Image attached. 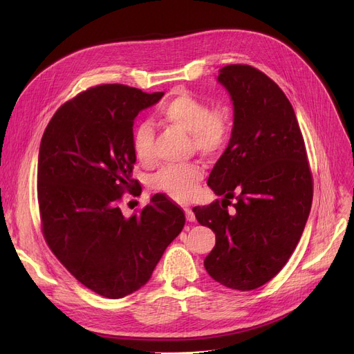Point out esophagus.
Listing matches in <instances>:
<instances>
[{
  "label": "esophagus",
  "mask_w": 354,
  "mask_h": 354,
  "mask_svg": "<svg viewBox=\"0 0 354 354\" xmlns=\"http://www.w3.org/2000/svg\"><path fill=\"white\" fill-rule=\"evenodd\" d=\"M185 215H187V219H188L189 222L195 221V214H194V211H192L189 207H185Z\"/></svg>",
  "instance_id": "esophagus-1"
}]
</instances>
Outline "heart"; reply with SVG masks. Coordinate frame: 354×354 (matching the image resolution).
Masks as SVG:
<instances>
[{
	"instance_id": "heart-1",
	"label": "heart",
	"mask_w": 354,
	"mask_h": 354,
	"mask_svg": "<svg viewBox=\"0 0 354 354\" xmlns=\"http://www.w3.org/2000/svg\"><path fill=\"white\" fill-rule=\"evenodd\" d=\"M158 116L191 136V146L203 156H216L227 147L232 132V115L227 106H215L188 91H182L165 102ZM155 129L149 123H139L132 132L130 145L138 160L152 163L155 159ZM203 178L202 167L195 163L166 165L149 178V187L169 195L176 201H189L195 196Z\"/></svg>"
}]
</instances>
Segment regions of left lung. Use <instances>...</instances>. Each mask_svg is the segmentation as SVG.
I'll return each instance as SVG.
<instances>
[{
	"label": "left lung",
	"instance_id": "1",
	"mask_svg": "<svg viewBox=\"0 0 354 354\" xmlns=\"http://www.w3.org/2000/svg\"><path fill=\"white\" fill-rule=\"evenodd\" d=\"M218 82L231 95L234 127L208 187L224 199L192 211L216 236L203 261L208 274L250 291L280 272L299 244L313 176L294 109L278 84L248 64L222 67ZM232 197L237 202L228 212Z\"/></svg>",
	"mask_w": 354,
	"mask_h": 354
}]
</instances>
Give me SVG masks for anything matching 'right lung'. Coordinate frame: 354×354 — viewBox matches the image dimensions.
I'll list each match as a JSON object with an SVG mask.
<instances>
[{"label": "right lung", "mask_w": 354, "mask_h": 354, "mask_svg": "<svg viewBox=\"0 0 354 354\" xmlns=\"http://www.w3.org/2000/svg\"><path fill=\"white\" fill-rule=\"evenodd\" d=\"M162 96L90 87L59 107L41 138L37 198L46 243L76 280L107 299L145 286L185 225L183 211L162 194L129 218L119 208L133 188L135 118Z\"/></svg>", "instance_id": "obj_1"}]
</instances>
